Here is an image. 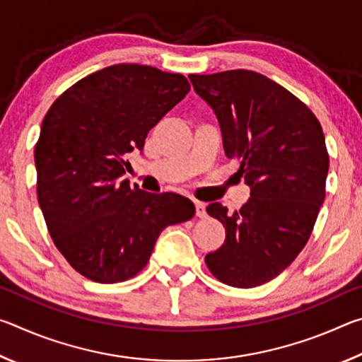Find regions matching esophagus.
Here are the masks:
<instances>
[{"instance_id":"obj_1","label":"esophagus","mask_w":362,"mask_h":362,"mask_svg":"<svg viewBox=\"0 0 362 362\" xmlns=\"http://www.w3.org/2000/svg\"><path fill=\"white\" fill-rule=\"evenodd\" d=\"M194 207H196V217L199 218H206L207 212H206V204L201 203V201H194Z\"/></svg>"}]
</instances>
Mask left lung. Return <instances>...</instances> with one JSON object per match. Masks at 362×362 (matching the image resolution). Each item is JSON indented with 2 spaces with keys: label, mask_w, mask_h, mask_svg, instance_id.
I'll return each instance as SVG.
<instances>
[{
  "label": "left lung",
  "mask_w": 362,
  "mask_h": 362,
  "mask_svg": "<svg viewBox=\"0 0 362 362\" xmlns=\"http://www.w3.org/2000/svg\"><path fill=\"white\" fill-rule=\"evenodd\" d=\"M189 81L216 112L225 155L241 163L238 174L250 187L240 211L207 206L225 226V241L206 265L223 284H265L302 252L326 198L322 127L302 100L260 73L230 70Z\"/></svg>",
  "instance_id": "8db88e82"
}]
</instances>
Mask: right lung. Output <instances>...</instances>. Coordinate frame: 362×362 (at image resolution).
Wrapping results in <instances>:
<instances>
[{"instance_id": "right-lung-1", "label": "right lung", "mask_w": 362, "mask_h": 362, "mask_svg": "<svg viewBox=\"0 0 362 362\" xmlns=\"http://www.w3.org/2000/svg\"><path fill=\"white\" fill-rule=\"evenodd\" d=\"M188 79L119 64L59 95L35 145L36 193L47 231L84 278L112 284L148 263L159 233L194 216L189 199L146 193L121 180L127 155L188 94Z\"/></svg>"}]
</instances>
